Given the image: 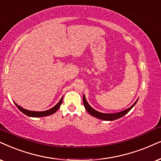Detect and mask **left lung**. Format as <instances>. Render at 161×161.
I'll use <instances>...</instances> for the list:
<instances>
[{
  "label": "left lung",
  "mask_w": 161,
  "mask_h": 161,
  "mask_svg": "<svg viewBox=\"0 0 161 161\" xmlns=\"http://www.w3.org/2000/svg\"><path fill=\"white\" fill-rule=\"evenodd\" d=\"M138 100V99H137V101L134 103L133 105H131V107L129 108L124 110L123 111H120V112H117V113H114V114H108V113H101L99 111H96L95 109H93L92 107L90 105L88 104L86 99H85V94L83 95V103H84V106L85 108V109L87 110V111L91 116L94 117L96 118H98V119H103V120H105V121H112V120H115V119H119V118H121L122 117H123L124 115H125L128 112H129V111L131 110L132 108L135 106L136 103Z\"/></svg>",
  "instance_id": "1"
}]
</instances>
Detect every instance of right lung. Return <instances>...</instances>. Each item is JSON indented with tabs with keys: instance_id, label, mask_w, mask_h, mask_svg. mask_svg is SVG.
Wrapping results in <instances>:
<instances>
[{
	"instance_id": "right-lung-1",
	"label": "right lung",
	"mask_w": 161,
	"mask_h": 161,
	"mask_svg": "<svg viewBox=\"0 0 161 161\" xmlns=\"http://www.w3.org/2000/svg\"><path fill=\"white\" fill-rule=\"evenodd\" d=\"M62 100H63V97H62V99H60V101L58 102L57 104L55 105L54 107H53L52 108L47 110V111H29V110L24 109L23 108L18 105V104H16L15 103V105L18 107V108L21 111L22 113H24V114H26L28 117H46V116H49L53 114L56 113V111L59 108V107L61 106L62 103Z\"/></svg>"
}]
</instances>
